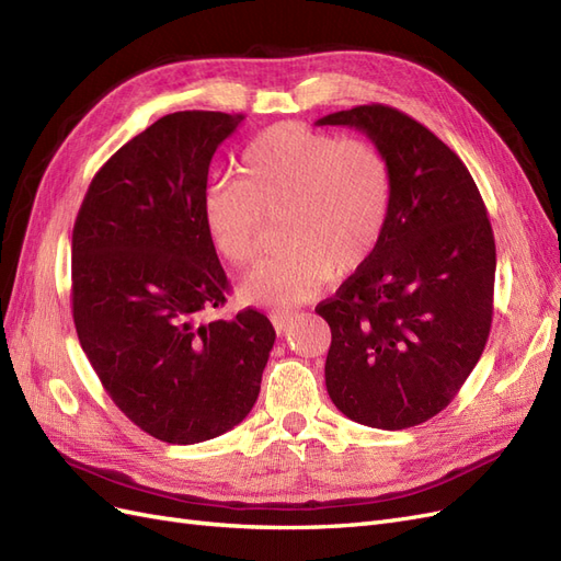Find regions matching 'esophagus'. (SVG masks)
Returning <instances> with one entry per match:
<instances>
[{
  "mask_svg": "<svg viewBox=\"0 0 561 561\" xmlns=\"http://www.w3.org/2000/svg\"><path fill=\"white\" fill-rule=\"evenodd\" d=\"M271 322H274V328L278 334H283L287 330V325L293 322V313H283V311H274L271 313Z\"/></svg>",
  "mask_w": 561,
  "mask_h": 561,
  "instance_id": "obj_1",
  "label": "esophagus"
}]
</instances>
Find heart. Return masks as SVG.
Returning <instances> with one entry per match:
<instances>
[{"instance_id": "obj_1", "label": "heart", "mask_w": 561, "mask_h": 561, "mask_svg": "<svg viewBox=\"0 0 561 561\" xmlns=\"http://www.w3.org/2000/svg\"><path fill=\"white\" fill-rule=\"evenodd\" d=\"M390 198V168L371 142L276 124L243 149L236 182L208 186L201 219L219 257L250 266L262 254L266 217H283L285 250L245 276L239 293L248 304L287 309L371 257Z\"/></svg>"}]
</instances>
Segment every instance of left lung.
<instances>
[{"mask_svg":"<svg viewBox=\"0 0 561 561\" xmlns=\"http://www.w3.org/2000/svg\"><path fill=\"white\" fill-rule=\"evenodd\" d=\"M316 124L363 130L393 180L377 250L316 309L332 330L328 393L363 426L412 428L445 410L484 351L494 231L463 161L412 116L360 105Z\"/></svg>","mask_w":561,"mask_h":561,"instance_id":"8db88e82","label":"left lung"}]
</instances>
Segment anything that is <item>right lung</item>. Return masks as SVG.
Listing matches in <instances>:
<instances>
[{
	"instance_id": "right-lung-1",
	"label": "right lung",
	"mask_w": 561,
	"mask_h": 561,
	"mask_svg": "<svg viewBox=\"0 0 561 561\" xmlns=\"http://www.w3.org/2000/svg\"><path fill=\"white\" fill-rule=\"evenodd\" d=\"M243 118L161 116L95 173L72 231L79 344L118 410L168 445L239 426L276 342L254 309L201 322L229 290L201 198L213 154Z\"/></svg>"
}]
</instances>
